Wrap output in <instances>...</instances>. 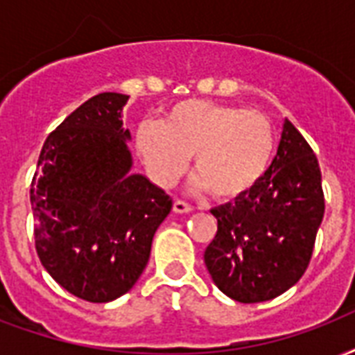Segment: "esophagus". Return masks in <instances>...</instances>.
<instances>
[{"mask_svg": "<svg viewBox=\"0 0 355 355\" xmlns=\"http://www.w3.org/2000/svg\"><path fill=\"white\" fill-rule=\"evenodd\" d=\"M173 210H175L177 214H186V212H191L193 207H191L189 202L182 201V199H175V202H173Z\"/></svg>", "mask_w": 355, "mask_h": 355, "instance_id": "34e87169", "label": "esophagus"}]
</instances>
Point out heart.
I'll list each match as a JSON object with an SVG mask.
<instances>
[{
	"instance_id": "heart-1",
	"label": "heart",
	"mask_w": 355,
	"mask_h": 355,
	"mask_svg": "<svg viewBox=\"0 0 355 355\" xmlns=\"http://www.w3.org/2000/svg\"><path fill=\"white\" fill-rule=\"evenodd\" d=\"M137 153L162 188L180 180L193 156L197 184L214 199L232 201L259 186L275 153V128L262 112L189 98L173 104L162 123H141Z\"/></svg>"
}]
</instances>
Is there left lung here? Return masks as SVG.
I'll return each instance as SVG.
<instances>
[{
    "mask_svg": "<svg viewBox=\"0 0 355 355\" xmlns=\"http://www.w3.org/2000/svg\"><path fill=\"white\" fill-rule=\"evenodd\" d=\"M324 208L318 159L286 121L277 156L259 186L212 210L218 232L205 264L216 286L240 304L288 291L309 266Z\"/></svg>",
    "mask_w": 355,
    "mask_h": 355,
    "instance_id": "left-lung-1",
    "label": "left lung"
}]
</instances>
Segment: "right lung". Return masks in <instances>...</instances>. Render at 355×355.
Masks as SVG:
<instances>
[{
	"label": "right lung",
	"instance_id": "obj_1",
	"mask_svg": "<svg viewBox=\"0 0 355 355\" xmlns=\"http://www.w3.org/2000/svg\"><path fill=\"white\" fill-rule=\"evenodd\" d=\"M128 96L100 93L46 137L31 180L35 250L64 291L105 304L135 285L173 199L132 175L121 110Z\"/></svg>",
	"mask_w": 355,
	"mask_h": 355
}]
</instances>
